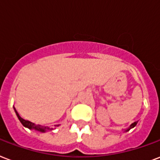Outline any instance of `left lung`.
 <instances>
[{
  "label": "left lung",
  "mask_w": 160,
  "mask_h": 160,
  "mask_svg": "<svg viewBox=\"0 0 160 160\" xmlns=\"http://www.w3.org/2000/svg\"><path fill=\"white\" fill-rule=\"evenodd\" d=\"M137 123H138V121H137V122H133V123H132V124L130 125V126H129V127L128 128H126V129H125V132H128V131H129L131 129V128H134L136 126V124H137Z\"/></svg>",
  "instance_id": "1"
}]
</instances>
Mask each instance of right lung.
Returning <instances> with one entry per match:
<instances>
[{
    "label": "right lung",
    "instance_id": "add662e5",
    "mask_svg": "<svg viewBox=\"0 0 160 160\" xmlns=\"http://www.w3.org/2000/svg\"><path fill=\"white\" fill-rule=\"evenodd\" d=\"M15 112H16V114H17L18 119L20 120V122H22V124L26 128H28L30 129H34V130L39 131V132H42V133H45L46 131L48 130H52L53 128L49 127H46V126H42V125L40 124H35L34 122H32L28 121V120L23 119L21 116L19 115V113L17 112V111L16 110V108H14ZM55 126H59V125H55Z\"/></svg>",
    "mask_w": 160,
    "mask_h": 160
}]
</instances>
